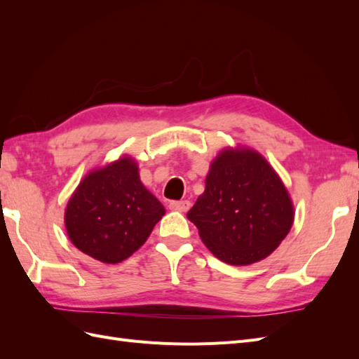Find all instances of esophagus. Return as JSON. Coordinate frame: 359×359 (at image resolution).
Listing matches in <instances>:
<instances>
[{
    "label": "esophagus",
    "mask_w": 359,
    "mask_h": 359,
    "mask_svg": "<svg viewBox=\"0 0 359 359\" xmlns=\"http://www.w3.org/2000/svg\"><path fill=\"white\" fill-rule=\"evenodd\" d=\"M190 201H172L169 203V208L173 211H180V212H186L190 210Z\"/></svg>",
    "instance_id": "34e87169"
}]
</instances>
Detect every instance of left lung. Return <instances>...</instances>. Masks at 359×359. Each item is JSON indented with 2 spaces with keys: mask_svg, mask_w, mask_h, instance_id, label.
<instances>
[{
  "mask_svg": "<svg viewBox=\"0 0 359 359\" xmlns=\"http://www.w3.org/2000/svg\"><path fill=\"white\" fill-rule=\"evenodd\" d=\"M293 214L289 191L262 156L250 148H226L211 163L205 191L187 219L215 257L250 265L285 240Z\"/></svg>",
  "mask_w": 359,
  "mask_h": 359,
  "instance_id": "1",
  "label": "left lung"
}]
</instances>
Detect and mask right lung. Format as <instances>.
I'll use <instances>...</instances> for the list:
<instances>
[{"mask_svg":"<svg viewBox=\"0 0 359 359\" xmlns=\"http://www.w3.org/2000/svg\"><path fill=\"white\" fill-rule=\"evenodd\" d=\"M163 215L165 206L140 182L137 163L124 156L81 181L64 222L82 253L118 264L144 245Z\"/></svg>","mask_w":359,"mask_h":359,"instance_id":"1","label":"right lung"}]
</instances>
